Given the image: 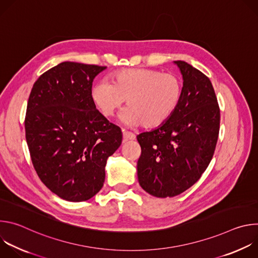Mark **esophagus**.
Returning a JSON list of instances; mask_svg holds the SVG:
<instances>
[{
	"label": "esophagus",
	"instance_id": "obj_1",
	"mask_svg": "<svg viewBox=\"0 0 258 258\" xmlns=\"http://www.w3.org/2000/svg\"><path fill=\"white\" fill-rule=\"evenodd\" d=\"M122 136H123V141L126 142V141H133L136 139V136L135 134L131 133V132H127L125 130H122Z\"/></svg>",
	"mask_w": 258,
	"mask_h": 258
}]
</instances>
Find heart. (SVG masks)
<instances>
[{
  "instance_id": "heart-1",
  "label": "heart",
  "mask_w": 258,
  "mask_h": 258,
  "mask_svg": "<svg viewBox=\"0 0 258 258\" xmlns=\"http://www.w3.org/2000/svg\"><path fill=\"white\" fill-rule=\"evenodd\" d=\"M182 95L180 79L173 73L134 68L116 71L110 84L103 81L92 90V100L106 117H113L126 100L123 122L156 127L175 111Z\"/></svg>"
}]
</instances>
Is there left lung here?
<instances>
[{
    "label": "left lung",
    "mask_w": 258,
    "mask_h": 258,
    "mask_svg": "<svg viewBox=\"0 0 258 258\" xmlns=\"http://www.w3.org/2000/svg\"><path fill=\"white\" fill-rule=\"evenodd\" d=\"M182 76V95L160 126L137 136L140 186L158 198L192 187L209 165L216 147L220 111L210 80L185 61H174Z\"/></svg>",
    "instance_id": "1"
}]
</instances>
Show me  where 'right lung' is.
<instances>
[{
  "mask_svg": "<svg viewBox=\"0 0 258 258\" xmlns=\"http://www.w3.org/2000/svg\"><path fill=\"white\" fill-rule=\"evenodd\" d=\"M106 66L62 62L31 89L24 120L33 167L60 198L81 202L103 187L105 165L121 145L120 128L92 100L93 81Z\"/></svg>",
  "mask_w": 258,
  "mask_h": 258,
  "instance_id": "1",
  "label": "right lung"
}]
</instances>
